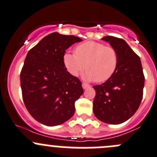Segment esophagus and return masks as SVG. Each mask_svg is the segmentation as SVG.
Segmentation results:
<instances>
[{"instance_id": "obj_1", "label": "esophagus", "mask_w": 157, "mask_h": 157, "mask_svg": "<svg viewBox=\"0 0 157 157\" xmlns=\"http://www.w3.org/2000/svg\"><path fill=\"white\" fill-rule=\"evenodd\" d=\"M90 87V86L88 85V84H87V83H82V87H83V89H84V90L87 88H89Z\"/></svg>"}]
</instances>
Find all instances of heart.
Returning a JSON list of instances; mask_svg holds the SVG:
<instances>
[{
  "label": "heart",
  "instance_id": "heart-1",
  "mask_svg": "<svg viewBox=\"0 0 157 157\" xmlns=\"http://www.w3.org/2000/svg\"><path fill=\"white\" fill-rule=\"evenodd\" d=\"M64 64L73 76H78L86 67L84 79L98 83L111 78L118 65V55L112 46L94 41H87L75 48V54L66 53Z\"/></svg>",
  "mask_w": 157,
  "mask_h": 157
}]
</instances>
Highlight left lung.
Segmentation results:
<instances>
[{"label": "left lung", "instance_id": "1", "mask_svg": "<svg viewBox=\"0 0 157 157\" xmlns=\"http://www.w3.org/2000/svg\"><path fill=\"white\" fill-rule=\"evenodd\" d=\"M118 55V65L111 78L101 85L94 86L96 95L93 111L103 122L118 125L136 112L143 98L145 78L140 57L125 40L105 36Z\"/></svg>", "mask_w": 157, "mask_h": 157}]
</instances>
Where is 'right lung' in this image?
Listing matches in <instances>:
<instances>
[{
    "mask_svg": "<svg viewBox=\"0 0 157 157\" xmlns=\"http://www.w3.org/2000/svg\"><path fill=\"white\" fill-rule=\"evenodd\" d=\"M82 39L53 32L29 51L20 75L22 98L35 119L46 126L61 125L75 112L83 94L81 82L64 64L66 50Z\"/></svg>",
    "mask_w": 157,
    "mask_h": 157,
    "instance_id": "obj_1",
    "label": "right lung"
}]
</instances>
